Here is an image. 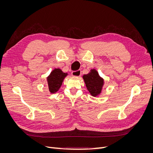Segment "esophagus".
Here are the masks:
<instances>
[{"label":"esophagus","instance_id":"obj_1","mask_svg":"<svg viewBox=\"0 0 153 153\" xmlns=\"http://www.w3.org/2000/svg\"><path fill=\"white\" fill-rule=\"evenodd\" d=\"M73 76H80L81 75V71L80 70H77V71H74L71 73Z\"/></svg>","mask_w":153,"mask_h":153}]
</instances>
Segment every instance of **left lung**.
Returning <instances> with one entry per match:
<instances>
[{"mask_svg":"<svg viewBox=\"0 0 153 153\" xmlns=\"http://www.w3.org/2000/svg\"><path fill=\"white\" fill-rule=\"evenodd\" d=\"M87 90L92 96H97L100 94L103 85V79L101 78L98 71L92 69L89 73L83 76Z\"/></svg>","mask_w":153,"mask_h":153,"instance_id":"left-lung-1","label":"left lung"}]
</instances>
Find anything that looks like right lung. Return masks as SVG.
<instances>
[{
    "mask_svg": "<svg viewBox=\"0 0 153 153\" xmlns=\"http://www.w3.org/2000/svg\"><path fill=\"white\" fill-rule=\"evenodd\" d=\"M68 75V73L62 72L60 69H55L51 72L50 75L47 77V83L48 89L51 93L56 92L61 87L64 78Z\"/></svg>",
    "mask_w": 153,
    "mask_h": 153,
    "instance_id": "1",
    "label": "right lung"
}]
</instances>
